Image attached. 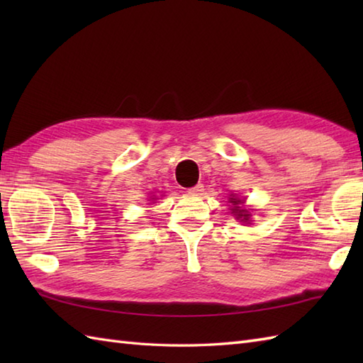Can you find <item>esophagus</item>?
Segmentation results:
<instances>
[{"instance_id":"1","label":"esophagus","mask_w":363,"mask_h":363,"mask_svg":"<svg viewBox=\"0 0 363 363\" xmlns=\"http://www.w3.org/2000/svg\"><path fill=\"white\" fill-rule=\"evenodd\" d=\"M203 191H204L203 184H198V186L189 189V194H191V195H203Z\"/></svg>"}]
</instances>
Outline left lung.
Instances as JSON below:
<instances>
[{
    "label": "left lung",
    "mask_w": 363,
    "mask_h": 363,
    "mask_svg": "<svg viewBox=\"0 0 363 363\" xmlns=\"http://www.w3.org/2000/svg\"><path fill=\"white\" fill-rule=\"evenodd\" d=\"M229 203H233V213L237 217V220H242L243 223H248L250 218H251V211L245 209L243 204H245V199H240V198H235L234 195H230L229 198Z\"/></svg>",
    "instance_id": "left-lung-1"
}]
</instances>
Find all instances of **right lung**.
<instances>
[{"mask_svg": "<svg viewBox=\"0 0 363 363\" xmlns=\"http://www.w3.org/2000/svg\"><path fill=\"white\" fill-rule=\"evenodd\" d=\"M152 199V201H154V199H156V198H151Z\"/></svg>", "mask_w": 363, "mask_h": 363, "instance_id": "add662e5", "label": "right lung"}]
</instances>
